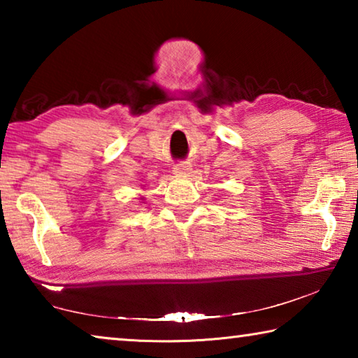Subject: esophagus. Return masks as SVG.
Returning <instances> with one entry per match:
<instances>
[{
  "label": "esophagus",
  "mask_w": 358,
  "mask_h": 358,
  "mask_svg": "<svg viewBox=\"0 0 358 358\" xmlns=\"http://www.w3.org/2000/svg\"><path fill=\"white\" fill-rule=\"evenodd\" d=\"M191 171V164H186V162H180V164L173 166V173L175 175H187Z\"/></svg>",
  "instance_id": "obj_1"
}]
</instances>
